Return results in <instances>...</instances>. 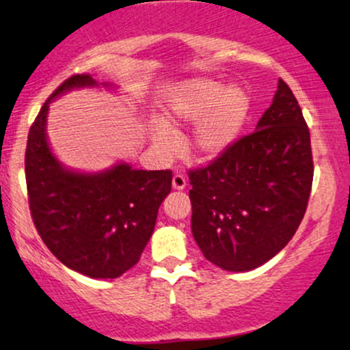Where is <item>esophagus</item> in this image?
<instances>
[{"label":"esophagus","instance_id":"esophagus-1","mask_svg":"<svg viewBox=\"0 0 350 350\" xmlns=\"http://www.w3.org/2000/svg\"><path fill=\"white\" fill-rule=\"evenodd\" d=\"M186 178H184L183 174L172 176V189H174V191H183V189L186 187Z\"/></svg>","mask_w":350,"mask_h":350}]
</instances>
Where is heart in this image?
Returning a JSON list of instances; mask_svg holds the SVG:
<instances>
[{"mask_svg":"<svg viewBox=\"0 0 350 350\" xmlns=\"http://www.w3.org/2000/svg\"><path fill=\"white\" fill-rule=\"evenodd\" d=\"M250 115V98L240 87H224L214 80H191L176 92L170 103V118L176 123H199L194 148L202 158H217L242 135ZM159 150H172L171 135L154 131Z\"/></svg>","mask_w":350,"mask_h":350,"instance_id":"heart-1","label":"heart"}]
</instances>
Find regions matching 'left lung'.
<instances>
[{
  "mask_svg": "<svg viewBox=\"0 0 350 350\" xmlns=\"http://www.w3.org/2000/svg\"><path fill=\"white\" fill-rule=\"evenodd\" d=\"M312 172L308 124L280 79L255 131L208 166L189 171L191 228L204 256L227 271L267 263L299 227Z\"/></svg>",
  "mask_w": 350,
  "mask_h": 350,
  "instance_id": "obj_1",
  "label": "left lung"
}]
</instances>
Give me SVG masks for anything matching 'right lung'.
Wrapping results in <instances>:
<instances>
[{"instance_id": "obj_1", "label": "right lung", "mask_w": 350, "mask_h": 350, "mask_svg": "<svg viewBox=\"0 0 350 350\" xmlns=\"http://www.w3.org/2000/svg\"><path fill=\"white\" fill-rule=\"evenodd\" d=\"M83 87L98 82L82 74L60 83L31 126L24 161L31 217L46 247L70 270L118 278L139 262L172 174L133 170L128 163L100 172L67 170L47 142V111L52 100Z\"/></svg>"}]
</instances>
